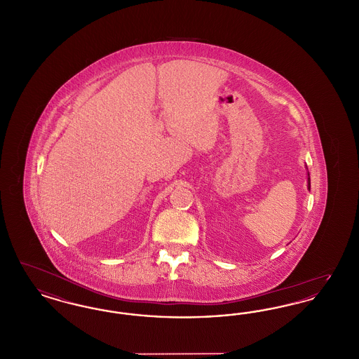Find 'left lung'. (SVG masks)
Returning a JSON list of instances; mask_svg holds the SVG:
<instances>
[{
  "mask_svg": "<svg viewBox=\"0 0 359 359\" xmlns=\"http://www.w3.org/2000/svg\"><path fill=\"white\" fill-rule=\"evenodd\" d=\"M308 189H311V179H309V172H308Z\"/></svg>",
  "mask_w": 359,
  "mask_h": 359,
  "instance_id": "1",
  "label": "left lung"
}]
</instances>
